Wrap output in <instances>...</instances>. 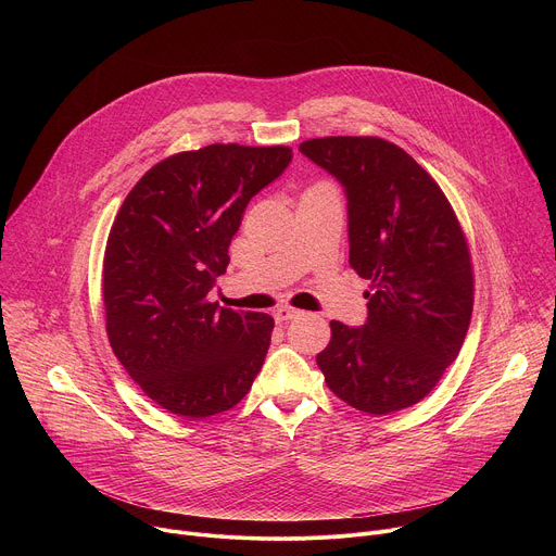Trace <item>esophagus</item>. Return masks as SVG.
I'll list each match as a JSON object with an SVG mask.
<instances>
[{"label":"esophagus","instance_id":"34e87169","mask_svg":"<svg viewBox=\"0 0 556 556\" xmlns=\"http://www.w3.org/2000/svg\"><path fill=\"white\" fill-rule=\"evenodd\" d=\"M299 314H301L299 309L288 307V305H281V307H277V309H275V321H277V324H288V321L296 319Z\"/></svg>","mask_w":556,"mask_h":556}]
</instances>
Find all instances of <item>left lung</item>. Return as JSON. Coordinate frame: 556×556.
I'll list each match as a JSON object with an SVG mask.
<instances>
[{
  "label": "left lung",
  "instance_id": "left-lung-1",
  "mask_svg": "<svg viewBox=\"0 0 556 556\" xmlns=\"http://www.w3.org/2000/svg\"><path fill=\"white\" fill-rule=\"evenodd\" d=\"M299 151L343 185L350 266L371 281L367 321H332L316 365L358 412L407 409L455 361L470 324L472 268L459 222L435 180L389 140L312 138Z\"/></svg>",
  "mask_w": 556,
  "mask_h": 556
}]
</instances>
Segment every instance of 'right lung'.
<instances>
[{"mask_svg": "<svg viewBox=\"0 0 556 556\" xmlns=\"http://www.w3.org/2000/svg\"><path fill=\"white\" fill-rule=\"evenodd\" d=\"M290 147L208 144L151 167L125 198L105 249L110 345L149 399L185 418L228 412L260 374L273 316L211 301L253 195Z\"/></svg>", "mask_w": 556, "mask_h": 556, "instance_id": "1", "label": "right lung"}]
</instances>
